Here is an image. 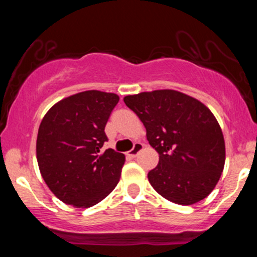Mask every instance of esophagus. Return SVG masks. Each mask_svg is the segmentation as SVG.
Segmentation results:
<instances>
[{
	"label": "esophagus",
	"instance_id": "1",
	"mask_svg": "<svg viewBox=\"0 0 257 257\" xmlns=\"http://www.w3.org/2000/svg\"><path fill=\"white\" fill-rule=\"evenodd\" d=\"M144 149V145L143 144H140V143H135L134 144V147H133V149L131 150V151L128 152V155L131 156L132 158H134V157H137L138 156V153L141 151V150Z\"/></svg>",
	"mask_w": 257,
	"mask_h": 257
}]
</instances>
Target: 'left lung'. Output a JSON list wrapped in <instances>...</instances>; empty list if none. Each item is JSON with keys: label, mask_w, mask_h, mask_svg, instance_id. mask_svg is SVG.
I'll return each instance as SVG.
<instances>
[{"label": "left lung", "mask_w": 257, "mask_h": 257, "mask_svg": "<svg viewBox=\"0 0 257 257\" xmlns=\"http://www.w3.org/2000/svg\"><path fill=\"white\" fill-rule=\"evenodd\" d=\"M123 101L137 113L159 155L149 173L162 197L191 205L211 193L225 167L222 131L213 112L199 100L173 89L143 91Z\"/></svg>", "instance_id": "1"}]
</instances>
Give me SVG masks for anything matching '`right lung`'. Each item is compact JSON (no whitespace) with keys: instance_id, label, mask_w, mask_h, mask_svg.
I'll use <instances>...</instances> for the list:
<instances>
[{"instance_id":"1","label":"right lung","mask_w":257,"mask_h":257,"mask_svg":"<svg viewBox=\"0 0 257 257\" xmlns=\"http://www.w3.org/2000/svg\"><path fill=\"white\" fill-rule=\"evenodd\" d=\"M119 96L85 90L67 96L44 114L36 141L41 175L65 204L89 208L118 184L125 162L123 153L101 147L105 125Z\"/></svg>"}]
</instances>
